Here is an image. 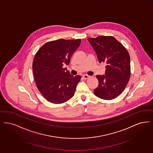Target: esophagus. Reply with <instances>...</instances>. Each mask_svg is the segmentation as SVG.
I'll return each mask as SVG.
<instances>
[{"instance_id": "1", "label": "esophagus", "mask_w": 153, "mask_h": 153, "mask_svg": "<svg viewBox=\"0 0 153 153\" xmlns=\"http://www.w3.org/2000/svg\"><path fill=\"white\" fill-rule=\"evenodd\" d=\"M83 77L85 79H88V78L90 77V76L88 75L85 74V75H83Z\"/></svg>"}]
</instances>
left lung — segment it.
<instances>
[{
  "instance_id": "1",
  "label": "left lung",
  "mask_w": 153,
  "mask_h": 153,
  "mask_svg": "<svg viewBox=\"0 0 153 153\" xmlns=\"http://www.w3.org/2000/svg\"><path fill=\"white\" fill-rule=\"evenodd\" d=\"M100 63H106L105 75H97L99 82L94 94L101 99L113 100L122 93L130 77V58L123 46L113 36L87 39Z\"/></svg>"
}]
</instances>
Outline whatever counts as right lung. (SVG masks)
<instances>
[{
    "label": "right lung",
    "instance_id": "1",
    "mask_svg": "<svg viewBox=\"0 0 153 153\" xmlns=\"http://www.w3.org/2000/svg\"><path fill=\"white\" fill-rule=\"evenodd\" d=\"M80 42L79 39L48 42L35 54L33 64L34 79L47 101L62 103L73 97L81 76L71 75L63 66L69 65Z\"/></svg>",
    "mask_w": 153,
    "mask_h": 153
}]
</instances>
